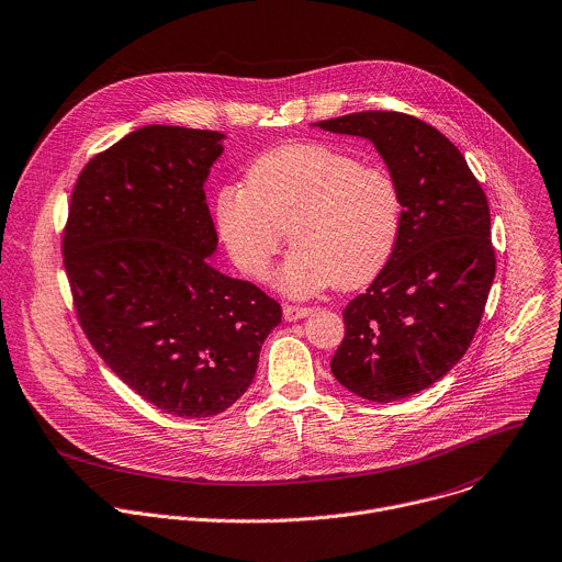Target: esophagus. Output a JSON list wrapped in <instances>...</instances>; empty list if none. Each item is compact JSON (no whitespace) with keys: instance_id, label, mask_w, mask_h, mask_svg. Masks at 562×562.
Wrapping results in <instances>:
<instances>
[{"instance_id":"1","label":"esophagus","mask_w":562,"mask_h":562,"mask_svg":"<svg viewBox=\"0 0 562 562\" xmlns=\"http://www.w3.org/2000/svg\"><path fill=\"white\" fill-rule=\"evenodd\" d=\"M282 313H284V319H286V322H297V319L311 315L313 311L306 308V306H291V304H286V306L282 308Z\"/></svg>"}]
</instances>
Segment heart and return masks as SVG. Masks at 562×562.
Here are the masks:
<instances>
[{
	"label": "heart",
	"mask_w": 562,
	"mask_h": 562,
	"mask_svg": "<svg viewBox=\"0 0 562 562\" xmlns=\"http://www.w3.org/2000/svg\"><path fill=\"white\" fill-rule=\"evenodd\" d=\"M214 216L234 265L251 278L267 276L289 229L295 247L278 282L291 297H311L333 284L361 286L389 265L402 196L382 167L324 143H291L256 158L247 187H223Z\"/></svg>",
	"instance_id": "obj_1"
}]
</instances>
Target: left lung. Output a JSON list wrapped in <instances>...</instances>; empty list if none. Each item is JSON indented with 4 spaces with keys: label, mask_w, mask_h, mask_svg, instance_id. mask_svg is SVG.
I'll use <instances>...</instances> for the list:
<instances>
[{
    "label": "left lung",
    "mask_w": 562,
    "mask_h": 562,
    "mask_svg": "<svg viewBox=\"0 0 562 562\" xmlns=\"http://www.w3.org/2000/svg\"><path fill=\"white\" fill-rule=\"evenodd\" d=\"M313 127L370 140L402 196L397 247L344 308L330 370L361 400L411 397L448 375L483 317L496 271L487 199L454 143L422 119L368 110Z\"/></svg>",
    "instance_id": "obj_1"
}]
</instances>
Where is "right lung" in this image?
<instances>
[{
    "label": "right lung",
    "instance_id": "add662e5",
    "mask_svg": "<svg viewBox=\"0 0 562 562\" xmlns=\"http://www.w3.org/2000/svg\"><path fill=\"white\" fill-rule=\"evenodd\" d=\"M225 134L145 125L81 171L64 265L81 328L101 359L151 406L203 419L251 386L280 304L216 271L205 182Z\"/></svg>",
    "mask_w": 562,
    "mask_h": 562
}]
</instances>
